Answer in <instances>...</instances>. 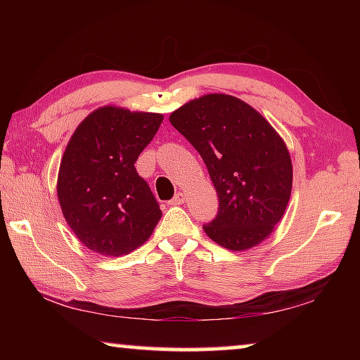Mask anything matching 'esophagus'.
<instances>
[{
    "label": "esophagus",
    "instance_id": "34e87169",
    "mask_svg": "<svg viewBox=\"0 0 360 360\" xmlns=\"http://www.w3.org/2000/svg\"><path fill=\"white\" fill-rule=\"evenodd\" d=\"M186 202V195L182 193V192H179V193H176L174 197H173V200L172 202H169V205H174V206H178V205H182Z\"/></svg>",
    "mask_w": 360,
    "mask_h": 360
}]
</instances>
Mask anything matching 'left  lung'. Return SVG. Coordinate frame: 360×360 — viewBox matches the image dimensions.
Returning a JSON list of instances; mask_svg holds the SVG:
<instances>
[{"instance_id": "left-lung-1", "label": "left lung", "mask_w": 360, "mask_h": 360, "mask_svg": "<svg viewBox=\"0 0 360 360\" xmlns=\"http://www.w3.org/2000/svg\"><path fill=\"white\" fill-rule=\"evenodd\" d=\"M169 122L202 155L219 198L205 233L230 251L271 235L288 208L292 160L284 139L240 98L208 94L172 112Z\"/></svg>"}]
</instances>
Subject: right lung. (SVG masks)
<instances>
[{
    "label": "right lung",
    "mask_w": 360,
    "mask_h": 360,
    "mask_svg": "<svg viewBox=\"0 0 360 360\" xmlns=\"http://www.w3.org/2000/svg\"><path fill=\"white\" fill-rule=\"evenodd\" d=\"M162 122V114L108 105L90 112L70 138L57 195L65 221L90 251L130 254L160 221V206L135 163Z\"/></svg>",
    "instance_id": "1"
}]
</instances>
